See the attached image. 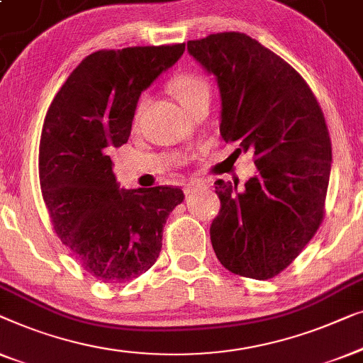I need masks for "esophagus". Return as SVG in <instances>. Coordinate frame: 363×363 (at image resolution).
Segmentation results:
<instances>
[{"instance_id":"obj_1","label":"esophagus","mask_w":363,"mask_h":363,"mask_svg":"<svg viewBox=\"0 0 363 363\" xmlns=\"http://www.w3.org/2000/svg\"><path fill=\"white\" fill-rule=\"evenodd\" d=\"M203 186L202 182H199V181H192V182H189V184H186V187H184V194H192V192H196L197 189H201Z\"/></svg>"}]
</instances>
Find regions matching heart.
Instances as JSON below:
<instances>
[{"mask_svg": "<svg viewBox=\"0 0 363 363\" xmlns=\"http://www.w3.org/2000/svg\"><path fill=\"white\" fill-rule=\"evenodd\" d=\"M171 89L177 96V100L181 101V105L187 106L192 100H196L199 95L208 91V84L202 75L186 72L176 75V77L172 79Z\"/></svg>", "mask_w": 363, "mask_h": 363, "instance_id": "b5f03b06", "label": "heart"}]
</instances>
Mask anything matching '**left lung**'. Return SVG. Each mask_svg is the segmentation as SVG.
Wrapping results in <instances>:
<instances>
[{
	"mask_svg": "<svg viewBox=\"0 0 363 363\" xmlns=\"http://www.w3.org/2000/svg\"><path fill=\"white\" fill-rule=\"evenodd\" d=\"M187 50L220 89V135L252 151L258 174L245 187L216 182L220 212L211 225L228 272L269 279L288 268L323 222L333 145L306 80L257 39L217 33Z\"/></svg>",
	"mask_w": 363,
	"mask_h": 363,
	"instance_id": "1",
	"label": "left lung"
}]
</instances>
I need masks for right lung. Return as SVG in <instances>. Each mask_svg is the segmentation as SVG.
Listing matches in <instances>:
<instances>
[{"instance_id": "add662e5", "label": "right lung", "mask_w": 363, "mask_h": 363, "mask_svg": "<svg viewBox=\"0 0 363 363\" xmlns=\"http://www.w3.org/2000/svg\"><path fill=\"white\" fill-rule=\"evenodd\" d=\"M186 44L96 50L60 86L45 115L39 181L54 230L82 267L123 283L156 263L179 187L120 189L116 147L128 141L143 90L179 60Z\"/></svg>"}]
</instances>
